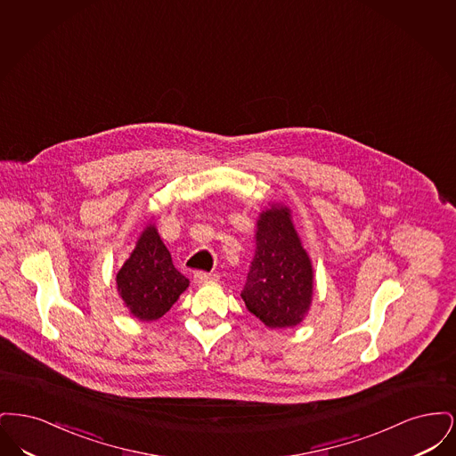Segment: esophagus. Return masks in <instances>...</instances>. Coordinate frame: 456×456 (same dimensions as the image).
Segmentation results:
<instances>
[{"mask_svg":"<svg viewBox=\"0 0 456 456\" xmlns=\"http://www.w3.org/2000/svg\"><path fill=\"white\" fill-rule=\"evenodd\" d=\"M193 281H195L196 285H203V283L217 281V275L216 273H207V272H196Z\"/></svg>","mask_w":456,"mask_h":456,"instance_id":"34e87169","label":"esophagus"}]
</instances>
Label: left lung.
Wrapping results in <instances>:
<instances>
[{
  "label": "left lung",
  "mask_w": 456,
  "mask_h": 456,
  "mask_svg": "<svg viewBox=\"0 0 456 456\" xmlns=\"http://www.w3.org/2000/svg\"><path fill=\"white\" fill-rule=\"evenodd\" d=\"M256 251L240 297L268 328L299 325L313 301V265L290 210L272 203L256 222Z\"/></svg>",
  "instance_id": "8db88e82"
}]
</instances>
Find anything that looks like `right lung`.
Segmentation results:
<instances>
[{"label":"right lung","mask_w":456,"mask_h":456,"mask_svg":"<svg viewBox=\"0 0 456 456\" xmlns=\"http://www.w3.org/2000/svg\"><path fill=\"white\" fill-rule=\"evenodd\" d=\"M118 292L140 322L162 318L190 281L174 268L173 258L155 225H147L136 246L116 275Z\"/></svg>","instance_id":"add662e5"}]
</instances>
